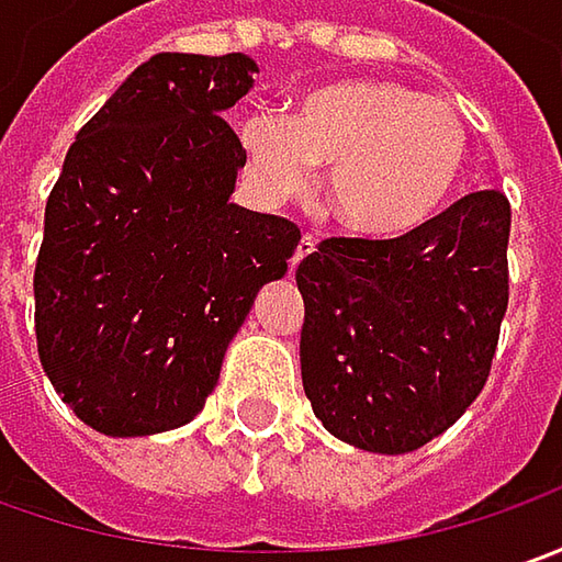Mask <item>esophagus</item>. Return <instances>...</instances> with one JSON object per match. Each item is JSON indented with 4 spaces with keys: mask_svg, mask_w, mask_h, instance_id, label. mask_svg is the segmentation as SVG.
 I'll return each instance as SVG.
<instances>
[{
    "mask_svg": "<svg viewBox=\"0 0 562 562\" xmlns=\"http://www.w3.org/2000/svg\"><path fill=\"white\" fill-rule=\"evenodd\" d=\"M314 251H317V243H314L311 236H301L299 248H295V255H292V263H289V267H292V273H295V270H299V263L304 261V258H311Z\"/></svg>",
    "mask_w": 562,
    "mask_h": 562,
    "instance_id": "obj_1",
    "label": "esophagus"
}]
</instances>
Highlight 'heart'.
<instances>
[{
    "label": "heart",
    "instance_id": "1",
    "mask_svg": "<svg viewBox=\"0 0 562 562\" xmlns=\"http://www.w3.org/2000/svg\"><path fill=\"white\" fill-rule=\"evenodd\" d=\"M243 146L270 202L301 199L314 165H329V211L367 239L426 226L467 167V130L454 108L392 80H336L304 92L292 117L251 114Z\"/></svg>",
    "mask_w": 562,
    "mask_h": 562
}]
</instances>
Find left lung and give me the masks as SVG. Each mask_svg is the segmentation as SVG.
<instances>
[{"instance_id":"8db88e82","label":"left lung","mask_w":562,"mask_h":562,"mask_svg":"<svg viewBox=\"0 0 562 562\" xmlns=\"http://www.w3.org/2000/svg\"><path fill=\"white\" fill-rule=\"evenodd\" d=\"M510 202L485 189L397 239H326L295 270L301 382L317 419L373 454L451 429L492 373L507 314Z\"/></svg>"}]
</instances>
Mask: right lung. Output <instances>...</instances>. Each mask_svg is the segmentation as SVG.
<instances>
[{"label": "right lung", "mask_w": 562, "mask_h": 562, "mask_svg": "<svg viewBox=\"0 0 562 562\" xmlns=\"http://www.w3.org/2000/svg\"><path fill=\"white\" fill-rule=\"evenodd\" d=\"M255 74L243 52H158L68 148L33 273L36 348L102 436L199 414L261 285L299 248L295 223L229 202L245 148L223 114Z\"/></svg>", "instance_id": "add662e5"}]
</instances>
